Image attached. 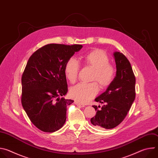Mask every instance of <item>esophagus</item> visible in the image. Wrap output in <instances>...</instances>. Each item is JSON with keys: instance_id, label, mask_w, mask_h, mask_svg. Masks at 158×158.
Here are the masks:
<instances>
[{"instance_id": "esophagus-1", "label": "esophagus", "mask_w": 158, "mask_h": 158, "mask_svg": "<svg viewBox=\"0 0 158 158\" xmlns=\"http://www.w3.org/2000/svg\"><path fill=\"white\" fill-rule=\"evenodd\" d=\"M74 103H75V104H76V106H79V107H85V105H83V104H80V103L78 102H74Z\"/></svg>"}]
</instances>
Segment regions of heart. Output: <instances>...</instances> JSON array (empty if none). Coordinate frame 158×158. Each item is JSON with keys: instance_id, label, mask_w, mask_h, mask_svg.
Instances as JSON below:
<instances>
[{"instance_id": "b5f03b06", "label": "heart", "mask_w": 158, "mask_h": 158, "mask_svg": "<svg viewBox=\"0 0 158 158\" xmlns=\"http://www.w3.org/2000/svg\"><path fill=\"white\" fill-rule=\"evenodd\" d=\"M83 60L85 65L94 69L92 79L98 81L102 88H107L112 84L116 77V69L109 64V59L104 52L100 50L90 52L83 57ZM80 67V63L74 57H70L66 62L64 74L71 82L76 81ZM99 91V87L96 82H81L71 87L70 95L76 101L85 104L92 100Z\"/></svg>"}]
</instances>
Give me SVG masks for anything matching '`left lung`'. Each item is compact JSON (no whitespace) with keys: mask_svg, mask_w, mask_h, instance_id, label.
I'll list each match as a JSON object with an SVG mask.
<instances>
[{"mask_svg":"<svg viewBox=\"0 0 158 158\" xmlns=\"http://www.w3.org/2000/svg\"><path fill=\"white\" fill-rule=\"evenodd\" d=\"M116 64V75L106 91L95 99L106 105L96 110L91 122L98 129H112L123 122L136 98V77L127 57L119 52L114 53ZM99 106H98L99 107Z\"/></svg>","mask_w":158,"mask_h":158,"instance_id":"1","label":"left lung"}]
</instances>
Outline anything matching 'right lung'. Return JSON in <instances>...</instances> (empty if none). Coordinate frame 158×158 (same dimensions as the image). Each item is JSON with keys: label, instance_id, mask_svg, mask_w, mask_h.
Listing matches in <instances>:
<instances>
[{"label": "right lung", "instance_id": "add662e5", "mask_svg": "<svg viewBox=\"0 0 158 158\" xmlns=\"http://www.w3.org/2000/svg\"><path fill=\"white\" fill-rule=\"evenodd\" d=\"M82 45L50 44L29 59L22 76L21 102L31 121L42 131L53 132L66 120L67 106L74 101L59 98L67 91L66 62Z\"/></svg>", "mask_w": 158, "mask_h": 158}]
</instances>
